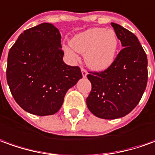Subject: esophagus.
<instances>
[{"mask_svg": "<svg viewBox=\"0 0 155 155\" xmlns=\"http://www.w3.org/2000/svg\"><path fill=\"white\" fill-rule=\"evenodd\" d=\"M82 75H83V77H84V78H85L86 76L88 75V71H86L84 68H82Z\"/></svg>", "mask_w": 155, "mask_h": 155, "instance_id": "1", "label": "esophagus"}]
</instances>
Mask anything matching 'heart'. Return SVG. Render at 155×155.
<instances>
[{
	"label": "heart",
	"instance_id": "1",
	"mask_svg": "<svg viewBox=\"0 0 155 155\" xmlns=\"http://www.w3.org/2000/svg\"><path fill=\"white\" fill-rule=\"evenodd\" d=\"M71 47L77 52L84 53V60L88 67L97 71L108 68L116 58L118 38L116 32L103 28H94L76 35L70 41ZM71 57L75 53L70 47H64Z\"/></svg>",
	"mask_w": 155,
	"mask_h": 155
}]
</instances>
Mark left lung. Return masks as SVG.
Returning a JSON list of instances; mask_svg holds the SVG:
<instances>
[{
    "label": "left lung",
    "mask_w": 155,
    "mask_h": 155,
    "mask_svg": "<svg viewBox=\"0 0 155 155\" xmlns=\"http://www.w3.org/2000/svg\"><path fill=\"white\" fill-rule=\"evenodd\" d=\"M123 49L104 71H88L91 92L86 102L97 117L113 120L127 116L139 103L148 82V59L137 36L111 22Z\"/></svg>",
    "instance_id": "obj_1"
}]
</instances>
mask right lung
Returning a JSON list of instances; mask_svg holds the SVG:
<instances>
[{"mask_svg": "<svg viewBox=\"0 0 155 155\" xmlns=\"http://www.w3.org/2000/svg\"><path fill=\"white\" fill-rule=\"evenodd\" d=\"M61 36L51 23L23 31L7 57L6 80L15 101L36 116L58 111L67 90L83 78L79 67L63 61Z\"/></svg>", "mask_w": 155, "mask_h": 155, "instance_id": "obj_1", "label": "right lung"}]
</instances>
